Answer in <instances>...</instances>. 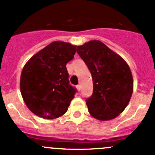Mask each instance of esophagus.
<instances>
[{"label":"esophagus","instance_id":"obj_1","mask_svg":"<svg viewBox=\"0 0 155 155\" xmlns=\"http://www.w3.org/2000/svg\"><path fill=\"white\" fill-rule=\"evenodd\" d=\"M76 88H77V90L79 91H80V90H81V86H80V85H76Z\"/></svg>","mask_w":155,"mask_h":155}]
</instances>
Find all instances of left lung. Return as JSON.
I'll list each match as a JSON object with an SVG mask.
<instances>
[{
    "label": "left lung",
    "mask_w": 155,
    "mask_h": 155,
    "mask_svg": "<svg viewBox=\"0 0 155 155\" xmlns=\"http://www.w3.org/2000/svg\"><path fill=\"white\" fill-rule=\"evenodd\" d=\"M76 51L93 79V94L86 100L89 113L100 121L116 118L128 105L134 91L129 66L119 54L99 40L78 46Z\"/></svg>",
    "instance_id": "8db88e82"
}]
</instances>
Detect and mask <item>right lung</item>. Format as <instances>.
Here are the masks:
<instances>
[{
  "label": "right lung",
  "mask_w": 155,
  "mask_h": 155,
  "mask_svg": "<svg viewBox=\"0 0 155 155\" xmlns=\"http://www.w3.org/2000/svg\"><path fill=\"white\" fill-rule=\"evenodd\" d=\"M76 48L69 43L52 42L33 55L23 68L21 96L37 116L54 119L68 111L76 89L69 83L66 65L74 58Z\"/></svg>",
  "instance_id": "1"
}]
</instances>
